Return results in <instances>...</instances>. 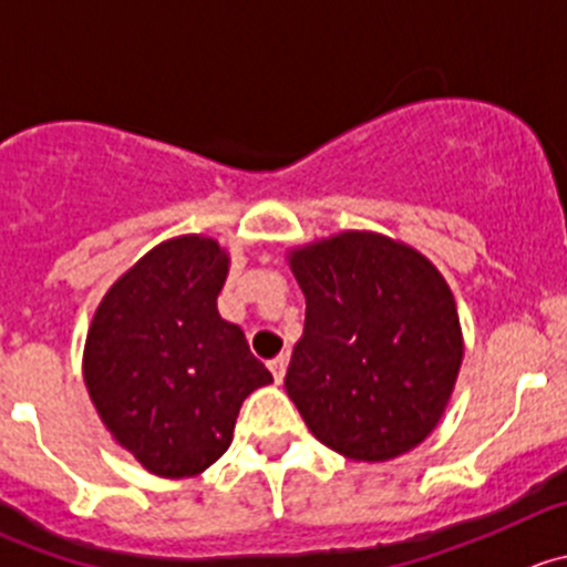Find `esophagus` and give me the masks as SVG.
<instances>
[{
  "instance_id": "1",
  "label": "esophagus",
  "mask_w": 567,
  "mask_h": 567,
  "mask_svg": "<svg viewBox=\"0 0 567 567\" xmlns=\"http://www.w3.org/2000/svg\"><path fill=\"white\" fill-rule=\"evenodd\" d=\"M268 368H271L274 379H277V382H282V379H285V371H288V357H285V354L274 357V360L268 362Z\"/></svg>"
}]
</instances>
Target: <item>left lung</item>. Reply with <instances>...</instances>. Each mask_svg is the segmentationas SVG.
Segmentation results:
<instances>
[{
    "instance_id": "obj_1",
    "label": "left lung",
    "mask_w": 567,
    "mask_h": 567,
    "mask_svg": "<svg viewBox=\"0 0 567 567\" xmlns=\"http://www.w3.org/2000/svg\"><path fill=\"white\" fill-rule=\"evenodd\" d=\"M307 299L285 390L312 435L357 463L426 441L460 362L457 305L421 251L377 233H340L290 251Z\"/></svg>"
}]
</instances>
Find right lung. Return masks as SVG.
<instances>
[{
  "mask_svg": "<svg viewBox=\"0 0 567 567\" xmlns=\"http://www.w3.org/2000/svg\"><path fill=\"white\" fill-rule=\"evenodd\" d=\"M227 251L179 235L115 279L87 329L82 377L99 417L150 474L196 476L229 449L240 404L274 382L218 316Z\"/></svg>",
  "mask_w": 567,
  "mask_h": 567,
  "instance_id": "obj_1",
  "label": "right lung"
}]
</instances>
